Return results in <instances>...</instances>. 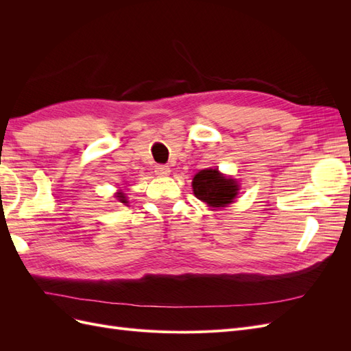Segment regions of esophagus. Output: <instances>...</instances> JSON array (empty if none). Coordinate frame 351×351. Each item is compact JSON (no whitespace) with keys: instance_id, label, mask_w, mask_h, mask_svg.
Returning <instances> with one entry per match:
<instances>
[{"instance_id":"esophagus-1","label":"esophagus","mask_w":351,"mask_h":351,"mask_svg":"<svg viewBox=\"0 0 351 351\" xmlns=\"http://www.w3.org/2000/svg\"><path fill=\"white\" fill-rule=\"evenodd\" d=\"M155 174L156 176H168L169 174V167L168 165H156L155 167Z\"/></svg>"}]
</instances>
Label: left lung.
<instances>
[{"instance_id":"obj_1","label":"left lung","mask_w":351,"mask_h":351,"mask_svg":"<svg viewBox=\"0 0 351 351\" xmlns=\"http://www.w3.org/2000/svg\"><path fill=\"white\" fill-rule=\"evenodd\" d=\"M195 196L212 208H221L231 204L237 196L239 186L232 178L222 176L218 169H202L193 178Z\"/></svg>"}]
</instances>
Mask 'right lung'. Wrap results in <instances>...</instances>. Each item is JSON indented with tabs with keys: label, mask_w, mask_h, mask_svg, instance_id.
I'll return each mask as SVG.
<instances>
[{
	"label": "right lung",
	"mask_w": 351,
	"mask_h": 351,
	"mask_svg": "<svg viewBox=\"0 0 351 351\" xmlns=\"http://www.w3.org/2000/svg\"><path fill=\"white\" fill-rule=\"evenodd\" d=\"M117 197H119V200L121 202V204H127V200H125V195L124 193H117Z\"/></svg>",
	"instance_id": "1"
}]
</instances>
